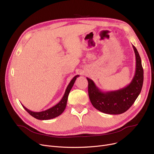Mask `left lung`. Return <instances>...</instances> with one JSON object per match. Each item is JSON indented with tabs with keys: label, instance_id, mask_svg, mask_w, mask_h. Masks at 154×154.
Listing matches in <instances>:
<instances>
[{
	"label": "left lung",
	"instance_id": "1",
	"mask_svg": "<svg viewBox=\"0 0 154 154\" xmlns=\"http://www.w3.org/2000/svg\"><path fill=\"white\" fill-rule=\"evenodd\" d=\"M136 56V70L131 83L126 87L116 91L103 92L95 83L87 78L88 82V95L93 106L99 111L109 114L125 112L140 95L143 83V69L137 49L133 45Z\"/></svg>",
	"mask_w": 154,
	"mask_h": 154
}]
</instances>
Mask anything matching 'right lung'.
I'll return each mask as SVG.
<instances>
[{
	"instance_id": "1",
	"label": "right lung",
	"mask_w": 154,
	"mask_h": 154,
	"mask_svg": "<svg viewBox=\"0 0 154 154\" xmlns=\"http://www.w3.org/2000/svg\"><path fill=\"white\" fill-rule=\"evenodd\" d=\"M78 77H79V75L75 76L71 79V81L70 82L68 86H67V87L65 91L64 95L62 98V99H61V100L54 107L41 112H33L32 110H30L27 108H26L23 105H22L23 108L25 109L31 116L37 119L48 120V119L56 118V117L59 116V115L62 114L64 112V110H65L67 105V98H68L69 94L72 87L74 83H75L76 81V78Z\"/></svg>"
}]
</instances>
